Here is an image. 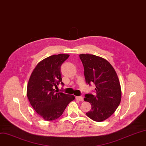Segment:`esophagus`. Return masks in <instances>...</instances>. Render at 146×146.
Returning a JSON list of instances; mask_svg holds the SVG:
<instances>
[{"label": "esophagus", "mask_w": 146, "mask_h": 146, "mask_svg": "<svg viewBox=\"0 0 146 146\" xmlns=\"http://www.w3.org/2000/svg\"><path fill=\"white\" fill-rule=\"evenodd\" d=\"M76 99L80 101V102H83L84 101V98L82 96H76Z\"/></svg>", "instance_id": "1"}]
</instances>
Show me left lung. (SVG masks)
<instances>
[{"label":"left lung","instance_id":"8db88e82","mask_svg":"<svg viewBox=\"0 0 146 146\" xmlns=\"http://www.w3.org/2000/svg\"><path fill=\"white\" fill-rule=\"evenodd\" d=\"M84 67L87 84L93 82L96 94H86L84 100L91 105L87 115L96 121L106 120L114 114L120 105L121 90L114 68L106 59L91 54L79 55Z\"/></svg>","mask_w":146,"mask_h":146}]
</instances>
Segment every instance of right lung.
Wrapping results in <instances>:
<instances>
[{
	"label": "right lung",
	"instance_id": "obj_1",
	"mask_svg": "<svg viewBox=\"0 0 146 146\" xmlns=\"http://www.w3.org/2000/svg\"><path fill=\"white\" fill-rule=\"evenodd\" d=\"M67 54L48 56L37 64L27 86V96L32 108L43 119L52 121L60 117L73 95L55 93L54 87L62 82L61 66L69 57Z\"/></svg>",
	"mask_w": 146,
	"mask_h": 146
}]
</instances>
